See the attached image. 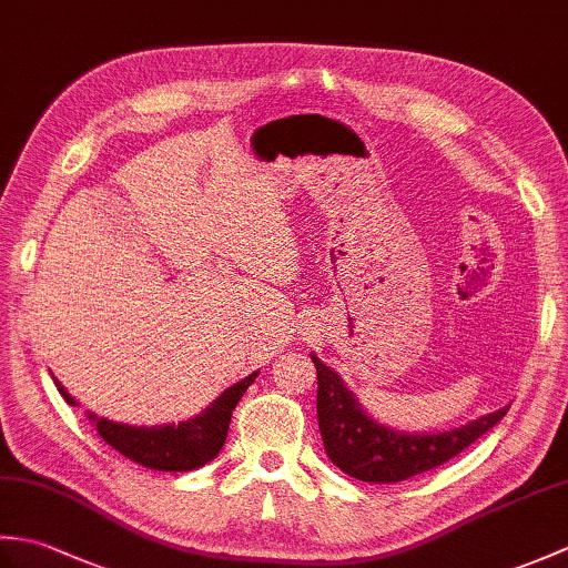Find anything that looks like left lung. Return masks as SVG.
<instances>
[{
	"label": "left lung",
	"mask_w": 568,
	"mask_h": 568,
	"mask_svg": "<svg viewBox=\"0 0 568 568\" xmlns=\"http://www.w3.org/2000/svg\"><path fill=\"white\" fill-rule=\"evenodd\" d=\"M312 361L317 366V422L324 452L344 474L366 484H397L437 468L508 415V407H500L449 432H397L368 417L336 371L317 356Z\"/></svg>",
	"instance_id": "8db88e82"
}]
</instances>
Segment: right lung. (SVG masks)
Returning a JSON list of instances; mask_svg holds the SVG:
<instances>
[{
  "mask_svg": "<svg viewBox=\"0 0 568 568\" xmlns=\"http://www.w3.org/2000/svg\"><path fill=\"white\" fill-rule=\"evenodd\" d=\"M256 376L258 373H251L244 381L234 383L232 388H226L210 407H204L200 415L185 422H178V425L131 427L122 425V422L98 417L92 413H88V417L90 422H94L100 437L110 444L112 449L131 458V462L153 470H192L212 462V458L220 454L234 407L239 405L241 395L248 390V385L256 381ZM55 388L63 395V400L68 405H78L58 381Z\"/></svg>",
  "mask_w": 568,
  "mask_h": 568,
  "instance_id": "1",
  "label": "right lung"
}]
</instances>
